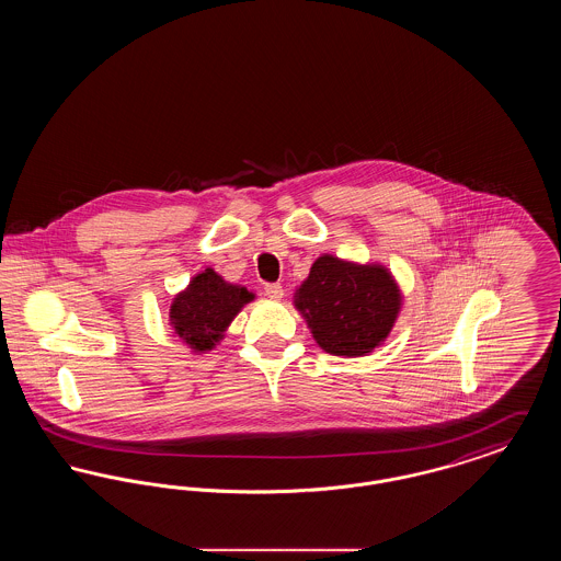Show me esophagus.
<instances>
[{
  "mask_svg": "<svg viewBox=\"0 0 561 561\" xmlns=\"http://www.w3.org/2000/svg\"><path fill=\"white\" fill-rule=\"evenodd\" d=\"M265 294H267L268 298H273V300H282L284 298V288H282V284H267L265 286Z\"/></svg>",
  "mask_w": 561,
  "mask_h": 561,
  "instance_id": "1",
  "label": "esophagus"
}]
</instances>
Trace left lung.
I'll use <instances>...</instances> for the list:
<instances>
[{
  "mask_svg": "<svg viewBox=\"0 0 561 561\" xmlns=\"http://www.w3.org/2000/svg\"><path fill=\"white\" fill-rule=\"evenodd\" d=\"M294 305L325 353L359 357L389 336L401 293L382 265H357L323 254L294 294Z\"/></svg>",
  "mask_w": 561,
  "mask_h": 561,
  "instance_id": "obj_1",
  "label": "left lung"
}]
</instances>
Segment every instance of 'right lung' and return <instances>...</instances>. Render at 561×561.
<instances>
[{"instance_id":"right-lung-1","label":"right lung","mask_w":561,"mask_h":561,"mask_svg":"<svg viewBox=\"0 0 561 561\" xmlns=\"http://www.w3.org/2000/svg\"><path fill=\"white\" fill-rule=\"evenodd\" d=\"M250 300H254V294L225 282L214 268H206L174 296L170 325L195 353H206L225 336L229 323Z\"/></svg>"}]
</instances>
